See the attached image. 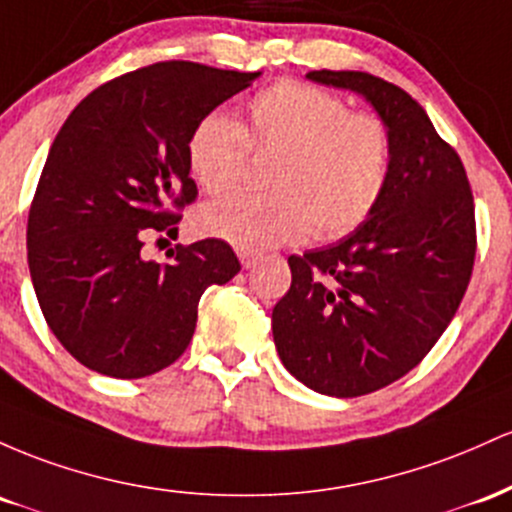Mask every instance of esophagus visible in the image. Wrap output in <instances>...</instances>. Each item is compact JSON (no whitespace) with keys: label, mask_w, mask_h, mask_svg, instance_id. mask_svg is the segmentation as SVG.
<instances>
[{"label":"esophagus","mask_w":512,"mask_h":512,"mask_svg":"<svg viewBox=\"0 0 512 512\" xmlns=\"http://www.w3.org/2000/svg\"><path fill=\"white\" fill-rule=\"evenodd\" d=\"M239 261H241V266H244V268H254L258 263V254H254V251L241 249L239 251Z\"/></svg>","instance_id":"1"}]
</instances>
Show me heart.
Here are the masks:
<instances>
[{
	"instance_id": "heart-1",
	"label": "heart",
	"mask_w": 512,
	"mask_h": 512,
	"mask_svg": "<svg viewBox=\"0 0 512 512\" xmlns=\"http://www.w3.org/2000/svg\"><path fill=\"white\" fill-rule=\"evenodd\" d=\"M275 157L268 195L232 193L205 205L198 227L244 251L309 237L336 239L358 229L380 205L392 171V135L372 113L319 86L280 82L246 106L239 125L212 111L188 137V166L205 193H225L249 154Z\"/></svg>"
}]
</instances>
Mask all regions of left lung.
Wrapping results in <instances>:
<instances>
[{
    "label": "left lung",
    "instance_id": "obj_1",
    "mask_svg": "<svg viewBox=\"0 0 512 512\" xmlns=\"http://www.w3.org/2000/svg\"><path fill=\"white\" fill-rule=\"evenodd\" d=\"M307 77L363 96L392 135L380 205L336 244L287 258L292 283L273 307L285 370L348 399L404 377L455 317L476 254L474 198L459 154L404 89L367 72Z\"/></svg>",
    "mask_w": 512,
    "mask_h": 512
}]
</instances>
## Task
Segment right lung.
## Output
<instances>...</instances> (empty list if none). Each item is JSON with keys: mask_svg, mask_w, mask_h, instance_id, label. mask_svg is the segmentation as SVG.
<instances>
[{"mask_svg": "<svg viewBox=\"0 0 512 512\" xmlns=\"http://www.w3.org/2000/svg\"><path fill=\"white\" fill-rule=\"evenodd\" d=\"M258 74L157 62L91 91L57 132L28 212V268L50 331L89 370L137 380L169 367L203 292L241 271L222 239L179 244L171 263L140 254L198 195L193 128Z\"/></svg>", "mask_w": 512, "mask_h": 512, "instance_id": "1", "label": "right lung"}]
</instances>
